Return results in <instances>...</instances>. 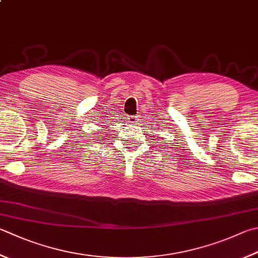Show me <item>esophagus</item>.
I'll list each match as a JSON object with an SVG mask.
<instances>
[{
	"label": "esophagus",
	"instance_id": "1",
	"mask_svg": "<svg viewBox=\"0 0 258 258\" xmlns=\"http://www.w3.org/2000/svg\"><path fill=\"white\" fill-rule=\"evenodd\" d=\"M129 121L131 123H136V122H138V115H136V116H130L129 118Z\"/></svg>",
	"mask_w": 258,
	"mask_h": 258
}]
</instances>
